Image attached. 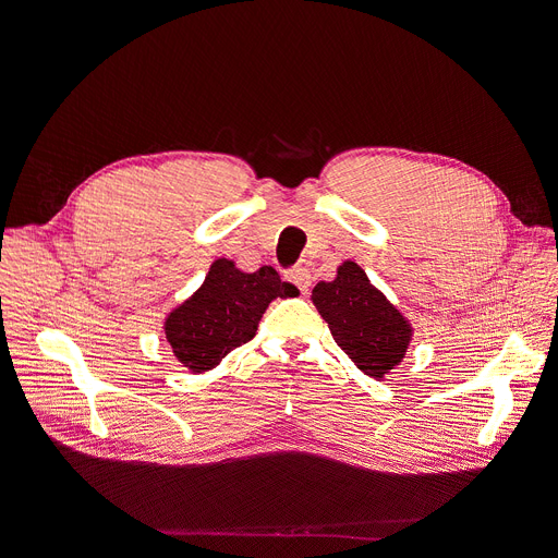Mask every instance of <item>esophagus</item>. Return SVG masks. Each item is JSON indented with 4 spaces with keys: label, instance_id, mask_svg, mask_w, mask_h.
Segmentation results:
<instances>
[{
    "label": "esophagus",
    "instance_id": "obj_1",
    "mask_svg": "<svg viewBox=\"0 0 558 558\" xmlns=\"http://www.w3.org/2000/svg\"><path fill=\"white\" fill-rule=\"evenodd\" d=\"M284 280H289L294 287H299L301 294H307L310 284H312V276L305 267H296V269H289L284 271Z\"/></svg>",
    "mask_w": 558,
    "mask_h": 558
}]
</instances>
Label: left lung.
<instances>
[{
  "label": "left lung",
  "instance_id": "1",
  "mask_svg": "<svg viewBox=\"0 0 558 558\" xmlns=\"http://www.w3.org/2000/svg\"><path fill=\"white\" fill-rule=\"evenodd\" d=\"M312 301L337 345L366 375L383 377L402 360L412 330L355 262H343L332 282H318Z\"/></svg>",
  "mask_w": 558,
  "mask_h": 558
}]
</instances>
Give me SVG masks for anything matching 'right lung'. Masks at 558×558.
I'll use <instances>...</instances> for the list:
<instances>
[{"instance_id": "right-lung-1", "label": "right lung", "mask_w": 558, "mask_h": 558, "mask_svg": "<svg viewBox=\"0 0 558 558\" xmlns=\"http://www.w3.org/2000/svg\"><path fill=\"white\" fill-rule=\"evenodd\" d=\"M299 289L282 282L274 267L242 274L230 259H217L203 287L165 320L167 341L194 373L215 368L230 350L248 343L274 299H291Z\"/></svg>"}]
</instances>
